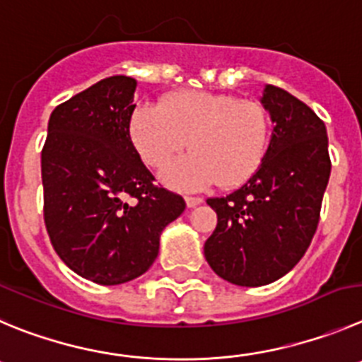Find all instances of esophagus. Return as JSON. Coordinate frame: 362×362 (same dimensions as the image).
<instances>
[{
  "label": "esophagus",
  "mask_w": 362,
  "mask_h": 362,
  "mask_svg": "<svg viewBox=\"0 0 362 362\" xmlns=\"http://www.w3.org/2000/svg\"><path fill=\"white\" fill-rule=\"evenodd\" d=\"M202 202H204V200H202L200 197H185V205H187L189 209L197 207V205H200Z\"/></svg>",
  "instance_id": "obj_1"
}]
</instances>
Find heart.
<instances>
[{"label":"heart","instance_id":"b5f03b06","mask_svg":"<svg viewBox=\"0 0 362 362\" xmlns=\"http://www.w3.org/2000/svg\"><path fill=\"white\" fill-rule=\"evenodd\" d=\"M135 151L160 170L185 146L191 153L162 171V182L178 191L219 184L238 187L259 170L269 141V119L257 101L207 90H180L160 107L137 105L128 121Z\"/></svg>","mask_w":362,"mask_h":362}]
</instances>
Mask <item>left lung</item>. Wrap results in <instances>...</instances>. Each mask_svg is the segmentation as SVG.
<instances>
[{"mask_svg":"<svg viewBox=\"0 0 362 362\" xmlns=\"http://www.w3.org/2000/svg\"><path fill=\"white\" fill-rule=\"evenodd\" d=\"M273 134L259 170L245 185L207 204L218 227L204 252L216 275L259 288L291 272L318 228L330 177L325 123L303 101L275 86L261 98Z\"/></svg>","mask_w":362,"mask_h":362,"instance_id":"obj_1","label":"left lung"}]
</instances>
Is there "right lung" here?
Wrapping results in <instances>:
<instances>
[{"label": "right lung", "mask_w": 362, "mask_h": 362, "mask_svg": "<svg viewBox=\"0 0 362 362\" xmlns=\"http://www.w3.org/2000/svg\"><path fill=\"white\" fill-rule=\"evenodd\" d=\"M135 87L117 74L60 103L40 153L49 241L74 273L101 286L148 272L160 232L185 209L180 194L153 184L132 144Z\"/></svg>", "instance_id": "obj_1"}]
</instances>
